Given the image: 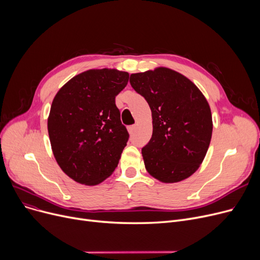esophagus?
I'll list each match as a JSON object with an SVG mask.
<instances>
[{"mask_svg": "<svg viewBox=\"0 0 260 260\" xmlns=\"http://www.w3.org/2000/svg\"><path fill=\"white\" fill-rule=\"evenodd\" d=\"M135 129H136V125H131V126H128V127H127V131H128V133H129L131 135H132V134H134Z\"/></svg>", "mask_w": 260, "mask_h": 260, "instance_id": "1", "label": "esophagus"}]
</instances>
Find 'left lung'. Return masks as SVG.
Segmentation results:
<instances>
[{"label": "left lung", "instance_id": "8db88e82", "mask_svg": "<svg viewBox=\"0 0 260 260\" xmlns=\"http://www.w3.org/2000/svg\"><path fill=\"white\" fill-rule=\"evenodd\" d=\"M129 82L152 111L153 135L142 148L146 171L165 183L188 178L199 169L212 138L206 97L189 79L167 67L132 74Z\"/></svg>", "mask_w": 260, "mask_h": 260}]
</instances>
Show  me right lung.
<instances>
[{"label":"right lung","mask_w":260,"mask_h":260,"mask_svg":"<svg viewBox=\"0 0 260 260\" xmlns=\"http://www.w3.org/2000/svg\"><path fill=\"white\" fill-rule=\"evenodd\" d=\"M128 78V73L111 68L89 70L54 95L47 120L51 149L76 182L97 185L117 168L129 135L115 99Z\"/></svg>","instance_id":"add662e5"}]
</instances>
